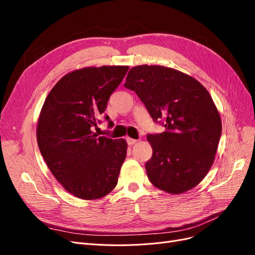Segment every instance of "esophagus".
Listing matches in <instances>:
<instances>
[{"label": "esophagus", "mask_w": 255, "mask_h": 255, "mask_svg": "<svg viewBox=\"0 0 255 255\" xmlns=\"http://www.w3.org/2000/svg\"><path fill=\"white\" fill-rule=\"evenodd\" d=\"M127 141H128V145H133V144H135L137 142L136 139H133V138H129V137L127 138Z\"/></svg>", "instance_id": "1"}]
</instances>
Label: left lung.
<instances>
[{
  "instance_id": "1",
  "label": "left lung",
  "mask_w": 255,
  "mask_h": 255,
  "mask_svg": "<svg viewBox=\"0 0 255 255\" xmlns=\"http://www.w3.org/2000/svg\"><path fill=\"white\" fill-rule=\"evenodd\" d=\"M125 86L136 92L154 121L165 122V132L146 136L153 150L145 164L150 182L172 195L196 187L213 166L221 136L210 92L192 76L156 65L133 67Z\"/></svg>"
}]
</instances>
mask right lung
Segmentation results:
<instances>
[{"label":"right lung","instance_id":"obj_1","mask_svg":"<svg viewBox=\"0 0 255 255\" xmlns=\"http://www.w3.org/2000/svg\"><path fill=\"white\" fill-rule=\"evenodd\" d=\"M128 70V66L78 69L64 75L44 100L36 128L38 146L52 174L76 198H103L118 183L128 143L92 129Z\"/></svg>","mask_w":255,"mask_h":255}]
</instances>
